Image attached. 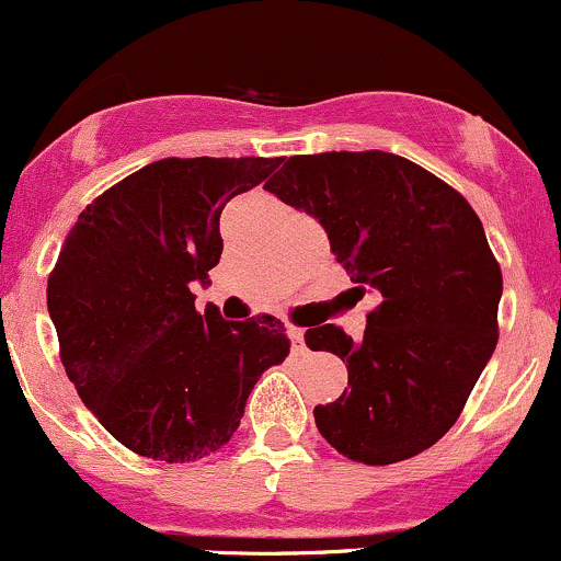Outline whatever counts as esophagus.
<instances>
[{"label": "esophagus", "mask_w": 561, "mask_h": 561, "mask_svg": "<svg viewBox=\"0 0 561 561\" xmlns=\"http://www.w3.org/2000/svg\"><path fill=\"white\" fill-rule=\"evenodd\" d=\"M287 334H289V340H293V353H306V332L300 330V327H289L287 330Z\"/></svg>", "instance_id": "1"}]
</instances>
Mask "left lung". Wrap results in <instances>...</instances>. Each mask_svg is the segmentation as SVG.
<instances>
[{
  "instance_id": "1",
  "label": "left lung",
  "mask_w": 561,
  "mask_h": 561,
  "mask_svg": "<svg viewBox=\"0 0 561 561\" xmlns=\"http://www.w3.org/2000/svg\"><path fill=\"white\" fill-rule=\"evenodd\" d=\"M266 190L319 218L340 266L379 302L364 340L306 332L347 364V385L313 420L332 448L369 467L411 459L454 427L499 343L504 279L461 192L379 150L293 156Z\"/></svg>"
}]
</instances>
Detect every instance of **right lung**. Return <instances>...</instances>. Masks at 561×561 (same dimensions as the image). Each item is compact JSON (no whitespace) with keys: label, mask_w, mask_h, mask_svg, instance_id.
<instances>
[{"label":"right lung","mask_w":561,"mask_h":561,"mask_svg":"<svg viewBox=\"0 0 561 561\" xmlns=\"http://www.w3.org/2000/svg\"><path fill=\"white\" fill-rule=\"evenodd\" d=\"M282 158H163L94 197L47 282L60 362L134 454L186 465L227 446L250 390L289 353L285 324L224 321L190 285L221 259L224 205Z\"/></svg>","instance_id":"right-lung-1"}]
</instances>
